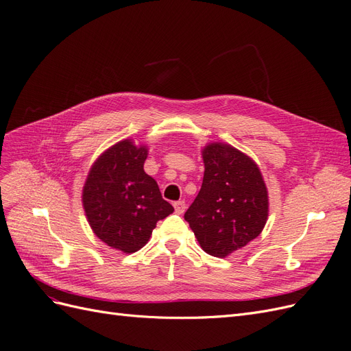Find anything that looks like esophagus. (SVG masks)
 Returning a JSON list of instances; mask_svg holds the SVG:
<instances>
[{
    "instance_id": "esophagus-1",
    "label": "esophagus",
    "mask_w": 351,
    "mask_h": 351,
    "mask_svg": "<svg viewBox=\"0 0 351 351\" xmlns=\"http://www.w3.org/2000/svg\"><path fill=\"white\" fill-rule=\"evenodd\" d=\"M174 209L178 215H182L183 212L186 210V202L184 200H178V202H174Z\"/></svg>"
}]
</instances>
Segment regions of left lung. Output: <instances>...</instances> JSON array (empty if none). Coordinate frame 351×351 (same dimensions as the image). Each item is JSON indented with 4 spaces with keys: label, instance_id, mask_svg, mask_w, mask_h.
Returning a JSON list of instances; mask_svg holds the SVG:
<instances>
[{
    "label": "left lung",
    "instance_id": "1",
    "mask_svg": "<svg viewBox=\"0 0 351 351\" xmlns=\"http://www.w3.org/2000/svg\"><path fill=\"white\" fill-rule=\"evenodd\" d=\"M204 183L184 219L210 256L226 258L256 239L268 219L269 202L261 169L227 143L202 151Z\"/></svg>",
    "mask_w": 351,
    "mask_h": 351
}]
</instances>
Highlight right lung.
Wrapping results in <instances>:
<instances>
[{
	"label": "right lung",
	"instance_id": "add662e5",
	"mask_svg": "<svg viewBox=\"0 0 351 351\" xmlns=\"http://www.w3.org/2000/svg\"><path fill=\"white\" fill-rule=\"evenodd\" d=\"M146 158V146L124 139L99 155L83 186L82 202L92 231L123 253L141 250L156 222L174 212L145 173Z\"/></svg>",
	"mask_w": 351,
	"mask_h": 351
}]
</instances>
